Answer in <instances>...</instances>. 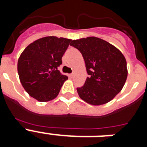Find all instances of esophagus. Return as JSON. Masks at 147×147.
I'll return each mask as SVG.
<instances>
[{
	"mask_svg": "<svg viewBox=\"0 0 147 147\" xmlns=\"http://www.w3.org/2000/svg\"><path fill=\"white\" fill-rule=\"evenodd\" d=\"M69 76H70V77L72 78V79H73V78L74 77V73H73V74H71L69 75Z\"/></svg>",
	"mask_w": 147,
	"mask_h": 147,
	"instance_id": "34e87169",
	"label": "esophagus"
}]
</instances>
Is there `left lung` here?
Listing matches in <instances>:
<instances>
[{
    "instance_id": "obj_1",
    "label": "left lung",
    "mask_w": 147,
    "mask_h": 147,
    "mask_svg": "<svg viewBox=\"0 0 147 147\" xmlns=\"http://www.w3.org/2000/svg\"><path fill=\"white\" fill-rule=\"evenodd\" d=\"M70 45L81 52L89 75L85 85L76 88L80 98L92 105L111 101L127 80L124 56L112 44L96 37L72 40Z\"/></svg>"
}]
</instances>
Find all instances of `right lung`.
I'll return each instance as SVG.
<instances>
[{"label": "right lung", "instance_id": "1", "mask_svg": "<svg viewBox=\"0 0 147 147\" xmlns=\"http://www.w3.org/2000/svg\"><path fill=\"white\" fill-rule=\"evenodd\" d=\"M70 39L49 36L34 41L24 49L18 62L20 81L30 96L49 102L57 96L67 76L58 67Z\"/></svg>", "mask_w": 147, "mask_h": 147}]
</instances>
